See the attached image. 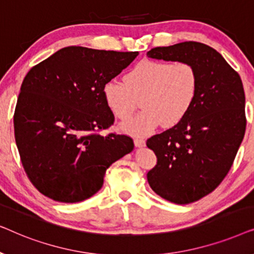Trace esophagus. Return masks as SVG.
Listing matches in <instances>:
<instances>
[{
	"mask_svg": "<svg viewBox=\"0 0 254 254\" xmlns=\"http://www.w3.org/2000/svg\"><path fill=\"white\" fill-rule=\"evenodd\" d=\"M134 144H135V147L141 148V147H143V145L145 144V141L143 140V138H141V137H135L134 138Z\"/></svg>",
	"mask_w": 254,
	"mask_h": 254,
	"instance_id": "obj_1",
	"label": "esophagus"
}]
</instances>
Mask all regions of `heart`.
<instances>
[{
	"instance_id": "heart-1",
	"label": "heart",
	"mask_w": 254,
	"mask_h": 254,
	"mask_svg": "<svg viewBox=\"0 0 254 254\" xmlns=\"http://www.w3.org/2000/svg\"><path fill=\"white\" fill-rule=\"evenodd\" d=\"M199 78L187 62L142 60L125 75V83L111 79L103 88L106 106L119 120H128L142 98L143 111L123 125L126 133L147 135L163 125L179 124L195 102Z\"/></svg>"
}]
</instances>
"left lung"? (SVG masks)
I'll use <instances>...</instances> for the list:
<instances>
[{
  "label": "left lung",
  "mask_w": 254,
  "mask_h": 254,
  "mask_svg": "<svg viewBox=\"0 0 254 254\" xmlns=\"http://www.w3.org/2000/svg\"><path fill=\"white\" fill-rule=\"evenodd\" d=\"M149 58L192 64L199 89L189 114L147 140L157 164L147 173L163 199L187 204L213 192L228 175L245 134V93L241 76L207 45L185 41L152 48Z\"/></svg>",
  "instance_id": "8db88e82"
}]
</instances>
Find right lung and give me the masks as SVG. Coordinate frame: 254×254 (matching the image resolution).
<instances>
[{
  "instance_id": "1",
  "label": "right lung",
  "mask_w": 254,
  "mask_h": 254,
  "mask_svg": "<svg viewBox=\"0 0 254 254\" xmlns=\"http://www.w3.org/2000/svg\"><path fill=\"white\" fill-rule=\"evenodd\" d=\"M138 52L69 46L27 72L13 116L20 161L33 186L74 203L102 189L110 165L134 149L131 137L100 135L114 123L103 88Z\"/></svg>"
}]
</instances>
